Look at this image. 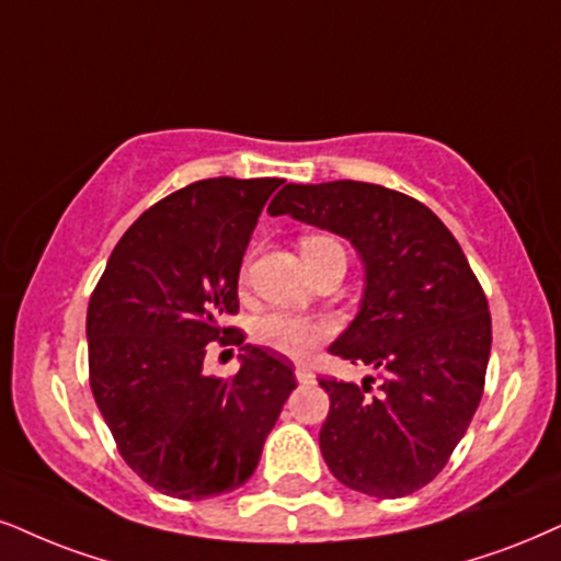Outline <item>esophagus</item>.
Returning <instances> with one entry per match:
<instances>
[{
    "instance_id": "esophagus-1",
    "label": "esophagus",
    "mask_w": 561,
    "mask_h": 561,
    "mask_svg": "<svg viewBox=\"0 0 561 561\" xmlns=\"http://www.w3.org/2000/svg\"><path fill=\"white\" fill-rule=\"evenodd\" d=\"M294 375H296V379H299V382H312V371H309L307 366H304V364L296 366Z\"/></svg>"
}]
</instances>
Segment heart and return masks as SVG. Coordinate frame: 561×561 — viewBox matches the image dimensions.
Masks as SVG:
<instances>
[{
	"mask_svg": "<svg viewBox=\"0 0 561 561\" xmlns=\"http://www.w3.org/2000/svg\"><path fill=\"white\" fill-rule=\"evenodd\" d=\"M324 241H333L328 237H307L301 241V254H307L309 249L324 244ZM330 333V328L324 322H317L312 317H301L294 312H270L260 317L252 328L254 343L265 345V348L275 351V354L301 358L314 348L317 343L324 341Z\"/></svg>",
	"mask_w": 561,
	"mask_h": 561,
	"instance_id": "heart-1",
	"label": "heart"
}]
</instances>
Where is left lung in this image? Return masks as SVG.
I'll return each instance as SVG.
<instances>
[{"label":"left lung","mask_w":561,"mask_h":561,"mask_svg":"<svg viewBox=\"0 0 561 561\" xmlns=\"http://www.w3.org/2000/svg\"><path fill=\"white\" fill-rule=\"evenodd\" d=\"M348 239L364 262L362 309L330 354L377 371L320 379V449L354 492L398 500L447 466L483 396L492 314L449 228L419 199L366 182L286 184L267 207Z\"/></svg>","instance_id":"obj_1"}]
</instances>
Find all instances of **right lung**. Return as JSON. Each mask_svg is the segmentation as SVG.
<instances>
[{
    "instance_id": "1",
    "label": "right lung",
    "mask_w": 561,
    "mask_h": 561,
    "mask_svg": "<svg viewBox=\"0 0 561 561\" xmlns=\"http://www.w3.org/2000/svg\"><path fill=\"white\" fill-rule=\"evenodd\" d=\"M283 179H203L145 210L88 304L90 390L127 466L158 492H233L294 392V366L226 328L239 270ZM239 344L233 378H207L204 345Z\"/></svg>"
}]
</instances>
